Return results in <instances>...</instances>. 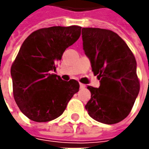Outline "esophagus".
<instances>
[{"mask_svg": "<svg viewBox=\"0 0 149 149\" xmlns=\"http://www.w3.org/2000/svg\"><path fill=\"white\" fill-rule=\"evenodd\" d=\"M79 88L80 89H84L85 88V85L83 84H79Z\"/></svg>", "mask_w": 149, "mask_h": 149, "instance_id": "esophagus-1", "label": "esophagus"}]
</instances>
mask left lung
<instances>
[{
	"label": "left lung",
	"mask_w": 149,
	"mask_h": 149,
	"mask_svg": "<svg viewBox=\"0 0 149 149\" xmlns=\"http://www.w3.org/2000/svg\"><path fill=\"white\" fill-rule=\"evenodd\" d=\"M82 40L92 71L100 83L99 88L87 87L91 99L85 109L98 122L118 123L129 115L139 93L134 55L123 39L109 30L83 28Z\"/></svg>",
	"instance_id": "1"
}]
</instances>
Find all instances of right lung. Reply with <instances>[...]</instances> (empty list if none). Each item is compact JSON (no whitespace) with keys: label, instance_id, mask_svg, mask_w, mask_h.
Here are the masks:
<instances>
[{"label":"right lung","instance_id":"right-lung-1","mask_svg":"<svg viewBox=\"0 0 149 149\" xmlns=\"http://www.w3.org/2000/svg\"><path fill=\"white\" fill-rule=\"evenodd\" d=\"M80 33V26H52L34 31L23 42L10 74L15 101L28 118L41 123L60 117L79 91L75 79L65 81L52 71Z\"/></svg>","mask_w":149,"mask_h":149}]
</instances>
